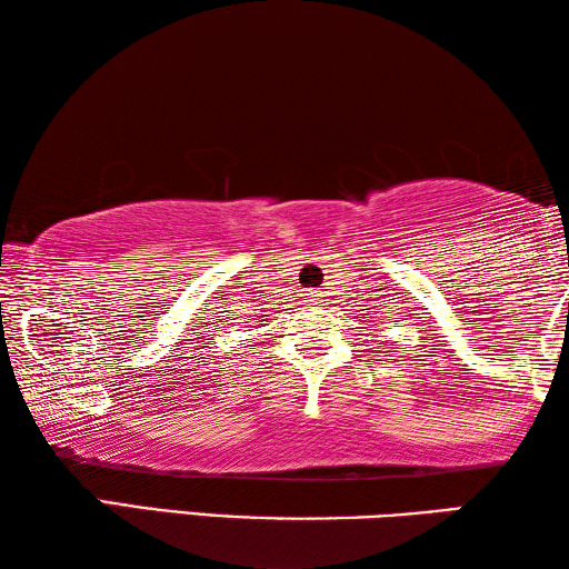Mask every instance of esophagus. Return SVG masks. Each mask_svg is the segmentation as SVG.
<instances>
[{
	"mask_svg": "<svg viewBox=\"0 0 569 569\" xmlns=\"http://www.w3.org/2000/svg\"><path fill=\"white\" fill-rule=\"evenodd\" d=\"M308 296V301H311V303H319V306H323V291H319V288H311V291H308L306 293Z\"/></svg>",
	"mask_w": 569,
	"mask_h": 569,
	"instance_id": "obj_1",
	"label": "esophagus"
}]
</instances>
